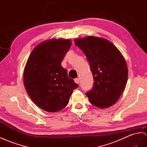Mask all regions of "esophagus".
<instances>
[{
  "instance_id": "obj_1",
  "label": "esophagus",
  "mask_w": 147,
  "mask_h": 147,
  "mask_svg": "<svg viewBox=\"0 0 147 147\" xmlns=\"http://www.w3.org/2000/svg\"><path fill=\"white\" fill-rule=\"evenodd\" d=\"M74 82L77 84H79V83H80V80H79L78 78H75L74 79Z\"/></svg>"
}]
</instances>
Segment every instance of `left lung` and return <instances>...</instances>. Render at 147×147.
<instances>
[{
    "label": "left lung",
    "instance_id": "1",
    "mask_svg": "<svg viewBox=\"0 0 147 147\" xmlns=\"http://www.w3.org/2000/svg\"><path fill=\"white\" fill-rule=\"evenodd\" d=\"M75 43L86 56L94 81L86 92L89 102L101 109L112 106L127 81V66L121 53L109 41L96 36L76 39Z\"/></svg>",
    "mask_w": 147,
    "mask_h": 147
}]
</instances>
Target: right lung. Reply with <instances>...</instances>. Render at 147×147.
Segmentation results:
<instances>
[{
  "mask_svg": "<svg viewBox=\"0 0 147 147\" xmlns=\"http://www.w3.org/2000/svg\"><path fill=\"white\" fill-rule=\"evenodd\" d=\"M71 45L69 40L53 39L36 46L28 59L24 74L25 87L32 100L44 111L62 110L78 87L61 65Z\"/></svg>",
  "mask_w": 147,
  "mask_h": 147,
  "instance_id": "add662e5",
  "label": "right lung"
}]
</instances>
